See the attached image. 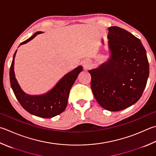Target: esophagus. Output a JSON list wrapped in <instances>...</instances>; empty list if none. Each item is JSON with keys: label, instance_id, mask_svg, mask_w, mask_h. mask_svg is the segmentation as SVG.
<instances>
[{"label": "esophagus", "instance_id": "obj_1", "mask_svg": "<svg viewBox=\"0 0 156 156\" xmlns=\"http://www.w3.org/2000/svg\"><path fill=\"white\" fill-rule=\"evenodd\" d=\"M88 67H89V64H84V68H85V69H87Z\"/></svg>", "mask_w": 156, "mask_h": 156}]
</instances>
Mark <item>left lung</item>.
I'll return each instance as SVG.
<instances>
[{"mask_svg":"<svg viewBox=\"0 0 156 156\" xmlns=\"http://www.w3.org/2000/svg\"><path fill=\"white\" fill-rule=\"evenodd\" d=\"M108 30L111 58L89 73L97 102L106 110L118 111L141 97L149 77V62L140 39L117 26Z\"/></svg>","mask_w":156,"mask_h":156,"instance_id":"obj_1","label":"left lung"}]
</instances>
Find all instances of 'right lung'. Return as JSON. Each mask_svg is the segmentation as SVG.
Masks as SVG:
<instances>
[{
    "mask_svg": "<svg viewBox=\"0 0 156 156\" xmlns=\"http://www.w3.org/2000/svg\"><path fill=\"white\" fill-rule=\"evenodd\" d=\"M38 32L27 40L20 43V45L26 43L40 34ZM16 51L13 55V60L9 70L11 87L16 98L22 107L34 115L43 118H51L62 113L66 107L70 88L75 81L79 73L83 70L79 66L71 72L69 73L60 79L56 86L45 94L41 96H29L20 88L14 74V58Z\"/></svg>",
    "mask_w": 156,
    "mask_h": 156,
    "instance_id": "add662e5",
    "label": "right lung"
}]
</instances>
